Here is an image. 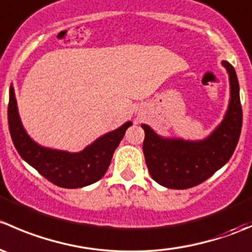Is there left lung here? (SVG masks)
<instances>
[{
    "label": "left lung",
    "instance_id": "left-lung-1",
    "mask_svg": "<svg viewBox=\"0 0 252 252\" xmlns=\"http://www.w3.org/2000/svg\"><path fill=\"white\" fill-rule=\"evenodd\" d=\"M229 73L230 102L222 124L202 141L162 139L149 126L142 151L152 179L169 189H189L201 184L222 168L234 152L243 126L239 83L234 67L223 61Z\"/></svg>",
    "mask_w": 252,
    "mask_h": 252
}]
</instances>
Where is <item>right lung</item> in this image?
<instances>
[{
  "mask_svg": "<svg viewBox=\"0 0 252 252\" xmlns=\"http://www.w3.org/2000/svg\"><path fill=\"white\" fill-rule=\"evenodd\" d=\"M8 126L12 141L18 154L42 177L57 187L77 189L96 183L105 175L111 164L114 150L123 139L131 122L106 135L78 154L57 151L37 145L25 133L17 110L13 88L9 90Z\"/></svg>",
  "mask_w": 252,
  "mask_h": 252,
  "instance_id": "right-lung-1",
  "label": "right lung"
}]
</instances>
